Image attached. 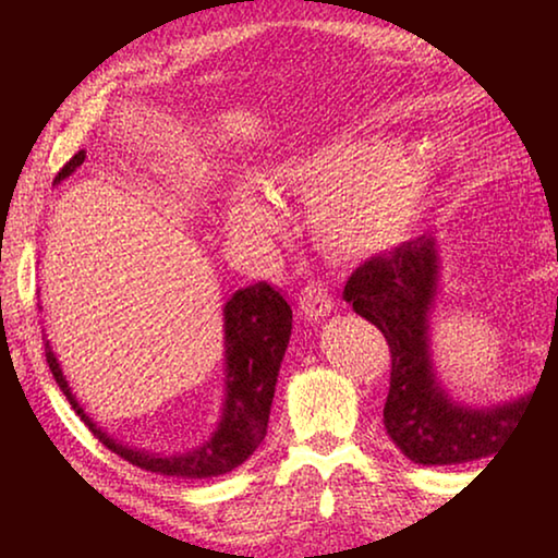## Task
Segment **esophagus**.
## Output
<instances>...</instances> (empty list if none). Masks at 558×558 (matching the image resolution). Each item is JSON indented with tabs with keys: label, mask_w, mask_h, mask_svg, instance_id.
I'll list each match as a JSON object with an SVG mask.
<instances>
[{
	"label": "esophagus",
	"mask_w": 558,
	"mask_h": 558,
	"mask_svg": "<svg viewBox=\"0 0 558 558\" xmlns=\"http://www.w3.org/2000/svg\"><path fill=\"white\" fill-rule=\"evenodd\" d=\"M299 310L301 315L310 319L328 317L332 310V296L323 283H306L299 293Z\"/></svg>",
	"instance_id": "34e87169"
}]
</instances>
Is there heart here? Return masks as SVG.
I'll return each instance as SVG.
<instances>
[{
  "label": "heart",
  "instance_id": "obj_1",
  "mask_svg": "<svg viewBox=\"0 0 558 558\" xmlns=\"http://www.w3.org/2000/svg\"><path fill=\"white\" fill-rule=\"evenodd\" d=\"M438 149L383 151L375 144L341 141L288 159L265 178L270 196H315L312 222L319 239L345 257H369L407 233L425 198ZM233 235L265 241L278 230L275 204L252 185H235L226 202Z\"/></svg>",
  "mask_w": 558,
  "mask_h": 558
}]
</instances>
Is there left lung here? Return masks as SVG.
Masks as SVG:
<instances>
[{
    "instance_id": "1",
    "label": "left lung",
    "mask_w": 558,
    "mask_h": 558,
    "mask_svg": "<svg viewBox=\"0 0 558 558\" xmlns=\"http://www.w3.org/2000/svg\"><path fill=\"white\" fill-rule=\"evenodd\" d=\"M435 293L438 252L433 235H420L367 259L343 288V299L356 315L373 323L388 341L390 388L383 422L390 440L414 464H464L490 457L533 399L472 409L440 388L427 338Z\"/></svg>"
}]
</instances>
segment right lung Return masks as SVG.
<instances>
[{"mask_svg": "<svg viewBox=\"0 0 558 558\" xmlns=\"http://www.w3.org/2000/svg\"><path fill=\"white\" fill-rule=\"evenodd\" d=\"M83 159H86V151L81 149L65 168L57 172L54 183L73 175L75 168L83 165ZM222 315H226V403H222V417L217 422L213 438L191 448V451L172 453V457L123 446L101 427H96V422L83 412L78 399L70 390L49 341L44 343L47 345V364L52 369L57 386L73 403L75 414L120 459L146 472L170 477L198 480L226 475V472L246 462L265 440L275 383H278L288 338H291L293 312L288 301L280 296V291H275L267 283H254L235 291L228 299Z\"/></svg>", "mask_w": 558, "mask_h": 558, "instance_id": "add662e5", "label": "right lung"}]
</instances>
